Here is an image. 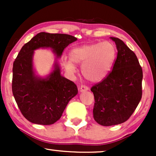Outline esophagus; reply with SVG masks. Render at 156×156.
<instances>
[{"mask_svg":"<svg viewBox=\"0 0 156 156\" xmlns=\"http://www.w3.org/2000/svg\"><path fill=\"white\" fill-rule=\"evenodd\" d=\"M89 90V87H87V86H80L79 87V91L80 92H86V91H88Z\"/></svg>","mask_w":156,"mask_h":156,"instance_id":"obj_1","label":"esophagus"}]
</instances>
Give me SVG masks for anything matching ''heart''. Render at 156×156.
Wrapping results in <instances>:
<instances>
[{"mask_svg": "<svg viewBox=\"0 0 156 156\" xmlns=\"http://www.w3.org/2000/svg\"><path fill=\"white\" fill-rule=\"evenodd\" d=\"M70 60L64 61V67L71 74L76 72L75 64L81 65L84 78L90 82H100L108 76L117 58V48L110 41L84 44L73 48Z\"/></svg>", "mask_w": 156, "mask_h": 156, "instance_id": "obj_1", "label": "heart"}]
</instances>
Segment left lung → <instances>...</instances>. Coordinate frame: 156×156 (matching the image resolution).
Wrapping results in <instances>:
<instances>
[{"label":"left lung","mask_w":156,"mask_h":156,"mask_svg":"<svg viewBox=\"0 0 156 156\" xmlns=\"http://www.w3.org/2000/svg\"><path fill=\"white\" fill-rule=\"evenodd\" d=\"M115 42L117 57L112 71L91 88L94 96L93 117L103 126L119 125L128 120L142 95L143 73L136 55L121 39Z\"/></svg>","instance_id":"1"}]
</instances>
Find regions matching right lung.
Segmentation results:
<instances>
[{
  "instance_id": "1",
  "label": "right lung",
  "mask_w": 156,
  "mask_h": 156,
  "mask_svg": "<svg viewBox=\"0 0 156 156\" xmlns=\"http://www.w3.org/2000/svg\"><path fill=\"white\" fill-rule=\"evenodd\" d=\"M76 40V37L69 34L41 32L19 52L12 69V93L22 114L31 122L44 125L55 123L69 101L78 94L76 84L61 75L57 60L45 78L37 76L33 65L34 51L51 48L60 58L64 48Z\"/></svg>"
}]
</instances>
